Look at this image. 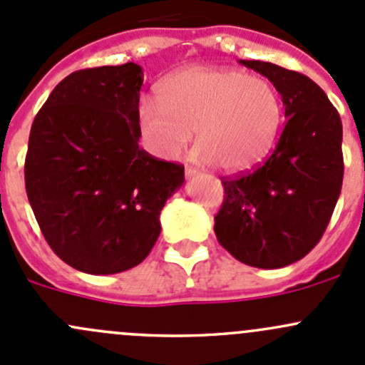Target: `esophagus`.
I'll return each mask as SVG.
<instances>
[{
	"label": "esophagus",
	"instance_id": "1",
	"mask_svg": "<svg viewBox=\"0 0 365 365\" xmlns=\"http://www.w3.org/2000/svg\"><path fill=\"white\" fill-rule=\"evenodd\" d=\"M196 175H197V171L194 168H187L185 169V176H187V178H194V176H196Z\"/></svg>",
	"mask_w": 365,
	"mask_h": 365
}]
</instances>
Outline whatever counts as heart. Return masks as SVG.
<instances>
[{
	"label": "heart",
	"instance_id": "heart-1",
	"mask_svg": "<svg viewBox=\"0 0 365 365\" xmlns=\"http://www.w3.org/2000/svg\"><path fill=\"white\" fill-rule=\"evenodd\" d=\"M157 101L143 98L138 127L146 148L178 159L196 134V157L224 173H242L268 155L282 123L274 84L238 68L190 67L160 83Z\"/></svg>",
	"mask_w": 365,
	"mask_h": 365
}]
</instances>
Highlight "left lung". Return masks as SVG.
I'll use <instances>...</instances> for the list:
<instances>
[{
  "instance_id": "left-lung-1",
  "label": "left lung",
  "mask_w": 365,
  "mask_h": 365,
  "mask_svg": "<svg viewBox=\"0 0 365 365\" xmlns=\"http://www.w3.org/2000/svg\"><path fill=\"white\" fill-rule=\"evenodd\" d=\"M268 77L281 93L286 123L259 168L222 178L217 240L256 268L302 259L325 233L342 187V123L325 91L304 73L268 61L240 60Z\"/></svg>"
}]
</instances>
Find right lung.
<instances>
[{
	"mask_svg": "<svg viewBox=\"0 0 365 365\" xmlns=\"http://www.w3.org/2000/svg\"><path fill=\"white\" fill-rule=\"evenodd\" d=\"M143 68L128 63L65 77L35 116L26 194L43 238L76 270L135 267L160 235V212L183 185V165L139 148Z\"/></svg>",
	"mask_w": 365,
	"mask_h": 365,
	"instance_id": "right-lung-1",
	"label": "right lung"
}]
</instances>
